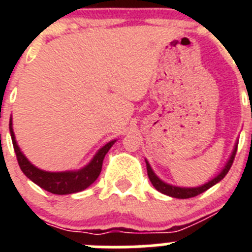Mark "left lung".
<instances>
[{
  "mask_svg": "<svg viewBox=\"0 0 252 252\" xmlns=\"http://www.w3.org/2000/svg\"><path fill=\"white\" fill-rule=\"evenodd\" d=\"M236 150H237V148H235V150H233L232 155H231L230 160H228V162L226 164V166H224L223 170H222L221 173H220V174L215 178V179H212L211 182L206 183L204 186L198 187V188H179V187H173V186H169V184L164 183V182H161V180H160L157 175L154 174V171L151 170L150 165H149V162L146 161V169H148L149 179H150L151 184L155 187V189H157V190H159V192H161L162 194L170 195V197H174V198H180V199H187V198L195 197V195L206 192L207 189H209L211 187H213L215 184H217L220 180L223 179L224 175L228 173L231 165H232L233 159H235V155H236Z\"/></svg>",
  "mask_w": 252,
  "mask_h": 252,
  "instance_id": "left-lung-1",
  "label": "left lung"
}]
</instances>
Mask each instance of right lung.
I'll return each mask as SVG.
<instances>
[{"mask_svg":"<svg viewBox=\"0 0 252 252\" xmlns=\"http://www.w3.org/2000/svg\"><path fill=\"white\" fill-rule=\"evenodd\" d=\"M10 132L12 139L13 150L16 153L17 162L22 173L30 180L40 188L45 189L53 194H72V193L81 192L83 189L88 188L91 184L99 177L102 170V162H103L104 155L110 150L111 146L115 141H111L99 149L98 153L95 154L92 161L78 171H64V173H49V171L40 170L35 168L30 161L25 158V155L20 151L19 146L15 140V135L12 131V122L10 121Z\"/></svg>","mask_w":252,"mask_h":252,"instance_id":"right-lung-1","label":"right lung"}]
</instances>
